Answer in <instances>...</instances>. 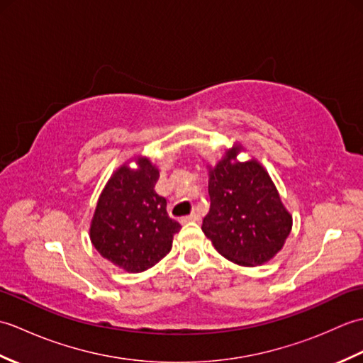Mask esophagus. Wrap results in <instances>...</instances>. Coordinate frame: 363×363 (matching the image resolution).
<instances>
[{"mask_svg": "<svg viewBox=\"0 0 363 363\" xmlns=\"http://www.w3.org/2000/svg\"><path fill=\"white\" fill-rule=\"evenodd\" d=\"M199 220V215L198 213H190L189 217H184L182 220H181V223H190V221H198Z\"/></svg>", "mask_w": 363, "mask_h": 363, "instance_id": "obj_1", "label": "esophagus"}]
</instances>
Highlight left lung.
<instances>
[{
	"instance_id": "8db88e82",
	"label": "left lung",
	"mask_w": 363,
	"mask_h": 363,
	"mask_svg": "<svg viewBox=\"0 0 363 363\" xmlns=\"http://www.w3.org/2000/svg\"><path fill=\"white\" fill-rule=\"evenodd\" d=\"M240 151L234 143L217 165L207 167L211 211L201 229L223 257L257 267L282 250L293 220L267 169L256 159L237 160Z\"/></svg>"
}]
</instances>
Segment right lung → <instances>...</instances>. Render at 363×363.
<instances>
[{
	"label": "right lung",
	"mask_w": 363,
	"mask_h": 363,
	"mask_svg": "<svg viewBox=\"0 0 363 363\" xmlns=\"http://www.w3.org/2000/svg\"><path fill=\"white\" fill-rule=\"evenodd\" d=\"M135 168L115 169L98 198L90 223L95 250L128 273H142L172 250L181 225L167 213V199L156 194L159 168L148 157L134 159Z\"/></svg>",
	"instance_id": "add662e5"
}]
</instances>
